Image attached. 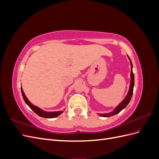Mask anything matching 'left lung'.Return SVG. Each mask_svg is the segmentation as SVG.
<instances>
[{
    "mask_svg": "<svg viewBox=\"0 0 159 159\" xmlns=\"http://www.w3.org/2000/svg\"><path fill=\"white\" fill-rule=\"evenodd\" d=\"M128 58L130 61V64H131V81H130V85H129V89L128 91V93L127 94V95L125 96L122 102L120 103L118 105H117L115 108L109 113H98V115H99L100 117H111L113 116V115H117V113H119L120 111L125 108L127 107V105L129 104V102L131 101V99L132 98L133 95V88H134V74L133 72V64L131 60H130L129 57L128 56Z\"/></svg>",
    "mask_w": 159,
    "mask_h": 159,
    "instance_id": "obj_1",
    "label": "left lung"
}]
</instances>
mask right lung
<instances>
[{
    "label": "right lung",
    "instance_id": "add662e5",
    "mask_svg": "<svg viewBox=\"0 0 159 159\" xmlns=\"http://www.w3.org/2000/svg\"><path fill=\"white\" fill-rule=\"evenodd\" d=\"M21 92H22V95L24 100L26 102V103L28 105L29 107L35 113H36L38 115L42 117H44V118H55L57 116H59L60 114H61L62 113L64 112V110H65V109L64 110L61 111H45L42 110V109H40V107H38L36 105H33L29 100L28 99V98L26 97V95L24 93V91L21 87Z\"/></svg>",
    "mask_w": 159,
    "mask_h": 159
}]
</instances>
